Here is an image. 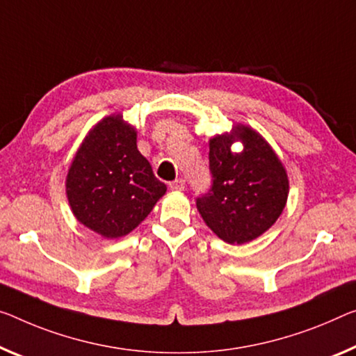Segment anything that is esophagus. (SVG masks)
I'll return each mask as SVG.
<instances>
[{
    "label": "esophagus",
    "instance_id": "esophagus-1",
    "mask_svg": "<svg viewBox=\"0 0 356 356\" xmlns=\"http://www.w3.org/2000/svg\"><path fill=\"white\" fill-rule=\"evenodd\" d=\"M168 188H170L172 191H183L184 189V179H181V178L175 179V181L168 183Z\"/></svg>",
    "mask_w": 356,
    "mask_h": 356
}]
</instances>
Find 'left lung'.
<instances>
[{"label":"left lung","instance_id":"8db88e82","mask_svg":"<svg viewBox=\"0 0 356 356\" xmlns=\"http://www.w3.org/2000/svg\"><path fill=\"white\" fill-rule=\"evenodd\" d=\"M240 140L244 149L232 151ZM211 188L195 204L218 237L227 243H248L278 220L286 205L289 183L275 151L248 125H234L229 134L210 140Z\"/></svg>","mask_w":356,"mask_h":356}]
</instances>
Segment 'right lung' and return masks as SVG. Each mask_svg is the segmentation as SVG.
Segmentation results:
<instances>
[{
	"label": "right lung",
	"instance_id": "add662e5",
	"mask_svg": "<svg viewBox=\"0 0 356 356\" xmlns=\"http://www.w3.org/2000/svg\"><path fill=\"white\" fill-rule=\"evenodd\" d=\"M165 191L122 114L103 118L87 134L67 175V197L76 220L105 238L132 232Z\"/></svg>",
	"mask_w": 356,
	"mask_h": 356
}]
</instances>
